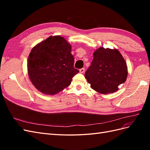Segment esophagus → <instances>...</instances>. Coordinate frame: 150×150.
<instances>
[{
    "instance_id": "1",
    "label": "esophagus",
    "mask_w": 150,
    "mask_h": 150,
    "mask_svg": "<svg viewBox=\"0 0 150 150\" xmlns=\"http://www.w3.org/2000/svg\"><path fill=\"white\" fill-rule=\"evenodd\" d=\"M84 71H85L84 68H81V69H79V72H81V73H83V72H84Z\"/></svg>"
}]
</instances>
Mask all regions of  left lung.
I'll use <instances>...</instances> for the list:
<instances>
[{
	"label": "left lung",
	"instance_id": "left-lung-1",
	"mask_svg": "<svg viewBox=\"0 0 150 150\" xmlns=\"http://www.w3.org/2000/svg\"><path fill=\"white\" fill-rule=\"evenodd\" d=\"M93 60L85 78L94 90L101 94L115 93L128 76L125 60L117 49L101 47L93 54Z\"/></svg>",
	"mask_w": 150,
	"mask_h": 150
}]
</instances>
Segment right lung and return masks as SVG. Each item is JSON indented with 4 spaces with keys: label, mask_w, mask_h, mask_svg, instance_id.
Instances as JSON below:
<instances>
[{
    "label": "right lung",
    "mask_w": 150,
    "mask_h": 150,
    "mask_svg": "<svg viewBox=\"0 0 150 150\" xmlns=\"http://www.w3.org/2000/svg\"><path fill=\"white\" fill-rule=\"evenodd\" d=\"M71 46L59 35L50 36L32 49L28 61L30 81L39 91L55 94L71 84L79 72L74 67Z\"/></svg>",
    "instance_id": "obj_1"
}]
</instances>
